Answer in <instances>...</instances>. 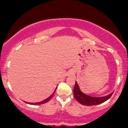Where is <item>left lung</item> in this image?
Instances as JSON below:
<instances>
[{"mask_svg":"<svg viewBox=\"0 0 128 128\" xmlns=\"http://www.w3.org/2000/svg\"><path fill=\"white\" fill-rule=\"evenodd\" d=\"M112 93H113L112 92L105 96H91L85 94L81 90L80 88L79 85L76 82L74 88L73 89V94H74V97L76 100L78 101L80 104L85 106H93L102 104V103L107 101L108 99H110Z\"/></svg>","mask_w":128,"mask_h":128,"instance_id":"obj_1","label":"left lung"}]
</instances>
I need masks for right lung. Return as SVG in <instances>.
<instances>
[{
    "label": "right lung",
    "mask_w": 128,
    "mask_h": 128,
    "mask_svg": "<svg viewBox=\"0 0 128 128\" xmlns=\"http://www.w3.org/2000/svg\"><path fill=\"white\" fill-rule=\"evenodd\" d=\"M56 88H57V87H56ZM56 89H55V90L54 91V93H53L50 96L48 97V98H46V99H45V100H44L42 101V102H36V103H28V102H25V103H28V104H32V105H39V104H44V103H46V102H48V101L50 100L52 98L53 96H54V93H55V91H56Z\"/></svg>",
    "instance_id": "add662e5"
}]
</instances>
